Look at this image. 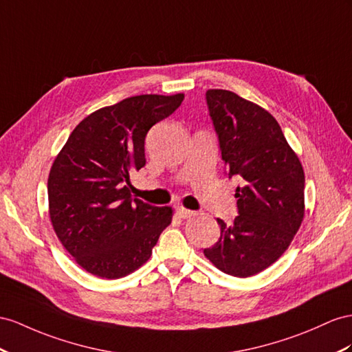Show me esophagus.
Returning <instances> with one entry per match:
<instances>
[{
    "mask_svg": "<svg viewBox=\"0 0 352 352\" xmlns=\"http://www.w3.org/2000/svg\"><path fill=\"white\" fill-rule=\"evenodd\" d=\"M177 215H178L179 219H190V217H193V215H195V211L187 210V208H184V206H178V208H177Z\"/></svg>",
    "mask_w": 352,
    "mask_h": 352,
    "instance_id": "esophagus-1",
    "label": "esophagus"
}]
</instances>
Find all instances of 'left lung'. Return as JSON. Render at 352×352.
<instances>
[{"label":"left lung","mask_w":352,"mask_h":352,"mask_svg":"<svg viewBox=\"0 0 352 352\" xmlns=\"http://www.w3.org/2000/svg\"><path fill=\"white\" fill-rule=\"evenodd\" d=\"M219 138L224 173L238 177V215L232 224L217 219L220 239L205 248L221 272L247 278L283 256L305 212V174L281 126L265 108L230 90L205 94Z\"/></svg>","instance_id":"8db88e82"}]
</instances>
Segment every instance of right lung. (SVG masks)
I'll use <instances>...</instances> for the list:
<instances>
[{"label": "right lung", "mask_w": 352, "mask_h": 352, "mask_svg": "<svg viewBox=\"0 0 352 352\" xmlns=\"http://www.w3.org/2000/svg\"><path fill=\"white\" fill-rule=\"evenodd\" d=\"M184 99L140 95L87 116L49 174V212L59 241L96 276L116 279L147 262L173 208L131 196V170L146 165V135Z\"/></svg>", "instance_id": "1"}]
</instances>
